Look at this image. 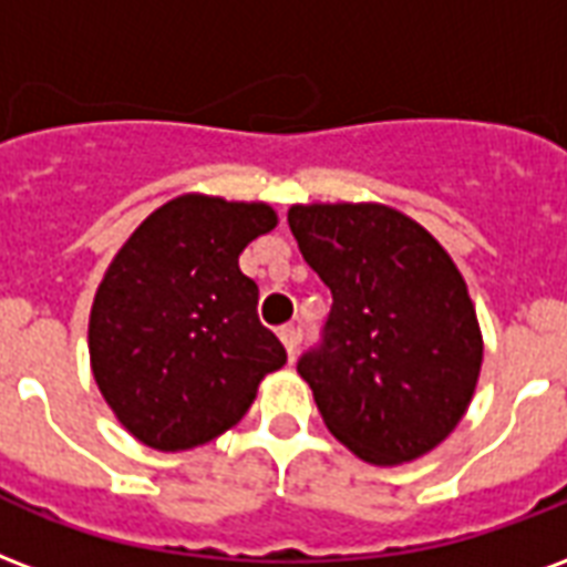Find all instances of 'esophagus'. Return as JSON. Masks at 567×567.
Wrapping results in <instances>:
<instances>
[{
  "mask_svg": "<svg viewBox=\"0 0 567 567\" xmlns=\"http://www.w3.org/2000/svg\"><path fill=\"white\" fill-rule=\"evenodd\" d=\"M279 339H282L285 351H288V358L295 360L297 358V348H300V327L288 324L279 330Z\"/></svg>",
  "mask_w": 567,
  "mask_h": 567,
  "instance_id": "34e87169",
  "label": "esophagus"
}]
</instances>
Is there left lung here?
Returning <instances> with one entry per match:
<instances>
[{"label": "left lung", "instance_id": "left-lung-1", "mask_svg": "<svg viewBox=\"0 0 567 567\" xmlns=\"http://www.w3.org/2000/svg\"><path fill=\"white\" fill-rule=\"evenodd\" d=\"M288 225L333 295L321 339L297 360L327 430L375 465L433 451L468 409L484 358L454 261L381 204L291 207Z\"/></svg>", "mask_w": 567, "mask_h": 567}]
</instances>
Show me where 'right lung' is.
Here are the masks:
<instances>
[{
    "instance_id": "right-lung-1",
    "label": "right lung",
    "mask_w": 567,
    "mask_h": 567,
    "mask_svg": "<svg viewBox=\"0 0 567 567\" xmlns=\"http://www.w3.org/2000/svg\"><path fill=\"white\" fill-rule=\"evenodd\" d=\"M272 225L267 204L186 195L155 209L113 258L92 303L90 358L134 439L158 451L216 439L288 360L240 270V251Z\"/></svg>"
}]
</instances>
